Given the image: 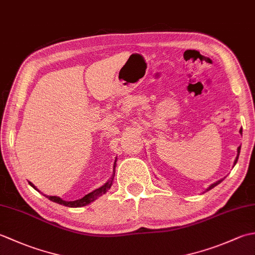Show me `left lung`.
<instances>
[{"label":"left lung","instance_id":"left-lung-1","mask_svg":"<svg viewBox=\"0 0 255 255\" xmlns=\"http://www.w3.org/2000/svg\"><path fill=\"white\" fill-rule=\"evenodd\" d=\"M240 133H242V129H240ZM240 150H241V145L240 147H238V149H237V152H238V154H237V158H236V160H235V163H234V165H236V163H237V161H238V158H239V154H240ZM223 180L224 178H221V180H219V181H217V182H215V183H213L211 184V185H209L207 188H206V191L205 192H208L209 189H211V188H214L215 186H217L218 184H220L221 182H223ZM204 192V193H205Z\"/></svg>","mask_w":255,"mask_h":255}]
</instances>
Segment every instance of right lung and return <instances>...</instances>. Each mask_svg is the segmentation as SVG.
<instances>
[{
    "instance_id": "add662e5",
    "label": "right lung",
    "mask_w": 255,
    "mask_h": 255,
    "mask_svg": "<svg viewBox=\"0 0 255 255\" xmlns=\"http://www.w3.org/2000/svg\"><path fill=\"white\" fill-rule=\"evenodd\" d=\"M116 162H117V158L115 159V162H114L113 174H112V177L110 178V180H108V181L104 184V185H102L101 187L94 189L93 192L86 194L85 196L82 197V198L77 199V200H72V202H68V200H63L62 198L58 197V196H48V195H45V196H46L48 199H50L51 202H55V203H57V204H60V205H63V206H68V207H75V208H77V207H83V206H86V205H89V204H91V203H93L94 200H96L100 196H102L103 194H105V193L108 191V189H110V188L112 187L113 181H114V176H115ZM29 184H30V186H31L32 188H35L36 191L40 192L39 189H38L31 182H29ZM42 195H44V194H42Z\"/></svg>"
}]
</instances>
